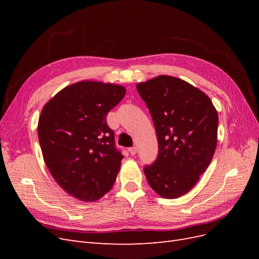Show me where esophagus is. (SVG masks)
Returning <instances> with one entry per match:
<instances>
[{"mask_svg":"<svg viewBox=\"0 0 259 259\" xmlns=\"http://www.w3.org/2000/svg\"><path fill=\"white\" fill-rule=\"evenodd\" d=\"M128 151H130V153L132 155H135L137 153V148L135 146L134 147H131V148H128Z\"/></svg>","mask_w":259,"mask_h":259,"instance_id":"34e87169","label":"esophagus"}]
</instances>
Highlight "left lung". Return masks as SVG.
<instances>
[{"label": "left lung", "mask_w": 259, "mask_h": 259, "mask_svg": "<svg viewBox=\"0 0 259 259\" xmlns=\"http://www.w3.org/2000/svg\"><path fill=\"white\" fill-rule=\"evenodd\" d=\"M151 114L159 153L144 168L152 189L177 199L199 182L217 145L218 114L206 94L188 82L159 75L136 85Z\"/></svg>", "instance_id": "8db88e82"}]
</instances>
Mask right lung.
Listing matches in <instances>:
<instances>
[{
	"label": "right lung",
	"instance_id": "right-lung-1",
	"mask_svg": "<svg viewBox=\"0 0 259 259\" xmlns=\"http://www.w3.org/2000/svg\"><path fill=\"white\" fill-rule=\"evenodd\" d=\"M125 93L121 85L81 81L42 109L37 135L44 162L62 189L81 201L100 199L119 173L123 155L106 117Z\"/></svg>",
	"mask_w": 259,
	"mask_h": 259
}]
</instances>
